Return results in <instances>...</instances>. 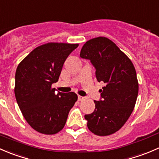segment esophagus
Returning <instances> with one entry per match:
<instances>
[{
	"label": "esophagus",
	"mask_w": 159,
	"mask_h": 159,
	"mask_svg": "<svg viewBox=\"0 0 159 159\" xmlns=\"http://www.w3.org/2000/svg\"><path fill=\"white\" fill-rule=\"evenodd\" d=\"M85 99V97H82V96H78V100H79V101H82V100H83Z\"/></svg>",
	"instance_id": "esophagus-1"
}]
</instances>
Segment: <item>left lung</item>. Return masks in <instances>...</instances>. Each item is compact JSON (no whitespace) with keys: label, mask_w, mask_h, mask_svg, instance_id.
<instances>
[{"label":"left lung","mask_w":159,"mask_h":159,"mask_svg":"<svg viewBox=\"0 0 159 159\" xmlns=\"http://www.w3.org/2000/svg\"><path fill=\"white\" fill-rule=\"evenodd\" d=\"M80 57L90 60L96 69L102 100L96 101L95 110L85 115L89 131L98 136L117 132L131 116L138 94V81L131 59L106 37L89 39L83 45Z\"/></svg>","instance_id":"obj_1"}]
</instances>
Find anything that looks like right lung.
<instances>
[{
    "label": "right lung",
    "mask_w": 159,
    "mask_h": 159,
    "mask_svg": "<svg viewBox=\"0 0 159 159\" xmlns=\"http://www.w3.org/2000/svg\"><path fill=\"white\" fill-rule=\"evenodd\" d=\"M78 45L63 42L44 44L32 50L17 67V103L28 125L38 132H59L77 100L73 92H59L56 95L52 84L59 80L66 59Z\"/></svg>",
    "instance_id": "obj_1"
}]
</instances>
